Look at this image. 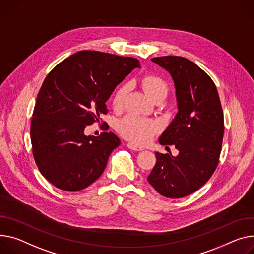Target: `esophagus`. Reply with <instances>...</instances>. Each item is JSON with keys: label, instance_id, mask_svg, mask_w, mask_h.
<instances>
[{"label": "esophagus", "instance_id": "esophagus-1", "mask_svg": "<svg viewBox=\"0 0 254 254\" xmlns=\"http://www.w3.org/2000/svg\"><path fill=\"white\" fill-rule=\"evenodd\" d=\"M127 148H129L130 150H133V151H142V150H144L143 147L138 146V145L133 144V143H130V142H128V143L127 144Z\"/></svg>", "mask_w": 254, "mask_h": 254}]
</instances>
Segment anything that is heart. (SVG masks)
Here are the masks:
<instances>
[{"label":"heart","mask_w":254,"mask_h":254,"mask_svg":"<svg viewBox=\"0 0 254 254\" xmlns=\"http://www.w3.org/2000/svg\"><path fill=\"white\" fill-rule=\"evenodd\" d=\"M140 83L146 94L154 100L157 97H166L168 86L166 81L159 75L147 74L140 79ZM127 84L123 83L118 87L112 98V105L115 109H121L124 105L127 93ZM117 130L122 136L136 144H146L159 130L157 123L137 115H127L118 123Z\"/></svg>","instance_id":"obj_1"}]
</instances>
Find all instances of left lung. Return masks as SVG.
Here are the masks:
<instances>
[{
  "label": "left lung",
  "instance_id": "1",
  "mask_svg": "<svg viewBox=\"0 0 254 254\" xmlns=\"http://www.w3.org/2000/svg\"><path fill=\"white\" fill-rule=\"evenodd\" d=\"M171 73L178 113L159 138L175 145L179 154L156 152V163L147 180L160 195L182 198L201 188L218 164L224 137V112L213 80L187 58L151 59Z\"/></svg>",
  "mask_w": 254,
  "mask_h": 254
}]
</instances>
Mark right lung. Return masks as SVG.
<instances>
[{
    "instance_id": "obj_1",
    "label": "right lung",
    "mask_w": 254,
    "mask_h": 254,
    "mask_svg": "<svg viewBox=\"0 0 254 254\" xmlns=\"http://www.w3.org/2000/svg\"><path fill=\"white\" fill-rule=\"evenodd\" d=\"M137 67L136 58L84 50L64 59L45 78L30 139L39 171L58 189L82 190L103 174L121 140L111 131L98 137L83 131L108 112L106 101Z\"/></svg>"
}]
</instances>
